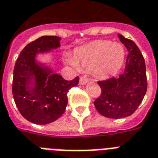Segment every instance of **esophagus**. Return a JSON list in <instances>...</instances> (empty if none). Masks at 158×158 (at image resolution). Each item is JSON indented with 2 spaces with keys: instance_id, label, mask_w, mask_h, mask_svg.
Segmentation results:
<instances>
[{
  "instance_id": "34e87169",
  "label": "esophagus",
  "mask_w": 158,
  "mask_h": 158,
  "mask_svg": "<svg viewBox=\"0 0 158 158\" xmlns=\"http://www.w3.org/2000/svg\"><path fill=\"white\" fill-rule=\"evenodd\" d=\"M89 81V79H87L86 76H81L80 77V79H79V84L84 85V84H86Z\"/></svg>"
}]
</instances>
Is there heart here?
<instances>
[{"label":"heart","instance_id":"heart-1","mask_svg":"<svg viewBox=\"0 0 158 158\" xmlns=\"http://www.w3.org/2000/svg\"><path fill=\"white\" fill-rule=\"evenodd\" d=\"M125 55V49L119 43L98 41L77 49L74 56L66 55L64 60L74 69H95L102 75H109L118 71Z\"/></svg>","mask_w":158,"mask_h":158}]
</instances>
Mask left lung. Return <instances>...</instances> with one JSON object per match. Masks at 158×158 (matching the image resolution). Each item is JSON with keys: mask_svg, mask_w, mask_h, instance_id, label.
I'll return each instance as SVG.
<instances>
[{"mask_svg": "<svg viewBox=\"0 0 158 158\" xmlns=\"http://www.w3.org/2000/svg\"><path fill=\"white\" fill-rule=\"evenodd\" d=\"M127 48L125 69L119 78L98 81L102 94L94 101L101 115L111 119L131 115L142 102L147 92L146 66L142 53L132 40L118 35Z\"/></svg>", "mask_w": 158, "mask_h": 158, "instance_id": "8db88e82", "label": "left lung"}]
</instances>
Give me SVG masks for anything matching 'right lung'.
<instances>
[{"instance_id":"add662e5","label":"right lung","mask_w":158,"mask_h":158,"mask_svg":"<svg viewBox=\"0 0 158 158\" xmlns=\"http://www.w3.org/2000/svg\"><path fill=\"white\" fill-rule=\"evenodd\" d=\"M57 36H43L28 43L14 68L12 94L18 110L26 120L37 125L56 120L64 113L67 93L79 84L78 76L67 81L50 67L36 60V56L60 47Z\"/></svg>"}]
</instances>
